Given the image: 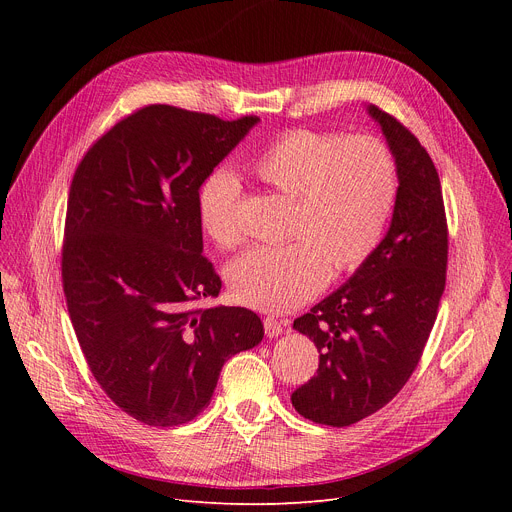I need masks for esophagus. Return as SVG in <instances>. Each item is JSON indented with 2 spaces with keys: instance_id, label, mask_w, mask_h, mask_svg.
<instances>
[{
  "instance_id": "obj_1",
  "label": "esophagus",
  "mask_w": 512,
  "mask_h": 512,
  "mask_svg": "<svg viewBox=\"0 0 512 512\" xmlns=\"http://www.w3.org/2000/svg\"><path fill=\"white\" fill-rule=\"evenodd\" d=\"M263 330H265V336L276 338V336L282 334V324H280L278 319H274V317H265L263 319Z\"/></svg>"
}]
</instances>
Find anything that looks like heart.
<instances>
[{
    "label": "heart",
    "mask_w": 512,
    "mask_h": 512,
    "mask_svg": "<svg viewBox=\"0 0 512 512\" xmlns=\"http://www.w3.org/2000/svg\"><path fill=\"white\" fill-rule=\"evenodd\" d=\"M259 180L292 197L290 236L278 247H253L228 272L232 297L259 311L282 313L326 286L330 272L361 267L380 245L398 195L388 145L369 134L292 128L251 161ZM242 193L228 170L211 172L197 195L203 232L222 249L242 240Z\"/></svg>",
    "instance_id": "b5f03b06"
}]
</instances>
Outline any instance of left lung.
<instances>
[{
	"mask_svg": "<svg viewBox=\"0 0 512 512\" xmlns=\"http://www.w3.org/2000/svg\"><path fill=\"white\" fill-rule=\"evenodd\" d=\"M398 170V195L384 240L344 286L294 330L319 351L317 375L292 392L305 419L344 427L386 407L413 375L446 286L448 224L442 184L415 134L380 107Z\"/></svg>",
	"mask_w": 512,
	"mask_h": 512,
	"instance_id": "left-lung-1",
	"label": "left lung"
}]
</instances>
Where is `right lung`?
<instances>
[{
	"mask_svg": "<svg viewBox=\"0 0 512 512\" xmlns=\"http://www.w3.org/2000/svg\"><path fill=\"white\" fill-rule=\"evenodd\" d=\"M259 122L145 105L91 145L72 176L62 284L101 390L153 427L193 421L224 363L263 338L245 307H193L222 280L203 255V180Z\"/></svg>",
	"mask_w": 512,
	"mask_h": 512,
	"instance_id": "right-lung-1",
	"label": "right lung"
}]
</instances>
